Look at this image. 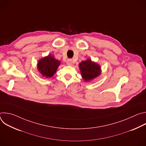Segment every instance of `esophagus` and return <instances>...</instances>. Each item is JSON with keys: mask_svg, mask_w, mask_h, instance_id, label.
<instances>
[{"mask_svg": "<svg viewBox=\"0 0 146 146\" xmlns=\"http://www.w3.org/2000/svg\"><path fill=\"white\" fill-rule=\"evenodd\" d=\"M66 64H67V65H68V66H72V64H73L72 59H68V60H67V62H66Z\"/></svg>", "mask_w": 146, "mask_h": 146, "instance_id": "esophagus-1", "label": "esophagus"}]
</instances>
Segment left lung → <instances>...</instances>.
Returning a JSON list of instances; mask_svg holds the SVG:
<instances>
[{"label": "left lung", "mask_w": 146, "mask_h": 146, "mask_svg": "<svg viewBox=\"0 0 146 146\" xmlns=\"http://www.w3.org/2000/svg\"><path fill=\"white\" fill-rule=\"evenodd\" d=\"M81 77L86 82L90 81L100 75L102 70L100 65L91 59L82 61L78 65Z\"/></svg>", "instance_id": "8db88e82"}]
</instances>
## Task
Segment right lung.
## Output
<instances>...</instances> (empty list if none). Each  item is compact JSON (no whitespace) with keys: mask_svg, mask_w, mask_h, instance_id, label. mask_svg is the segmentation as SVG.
I'll list each match as a JSON object with an SVG mask.
<instances>
[{"mask_svg":"<svg viewBox=\"0 0 146 146\" xmlns=\"http://www.w3.org/2000/svg\"><path fill=\"white\" fill-rule=\"evenodd\" d=\"M60 65V60L55 59L51 54H49L38 60L37 68L38 72L43 77L51 78L56 72L58 68Z\"/></svg>","mask_w":146,"mask_h":146,"instance_id":"right-lung-1","label":"right lung"}]
</instances>
